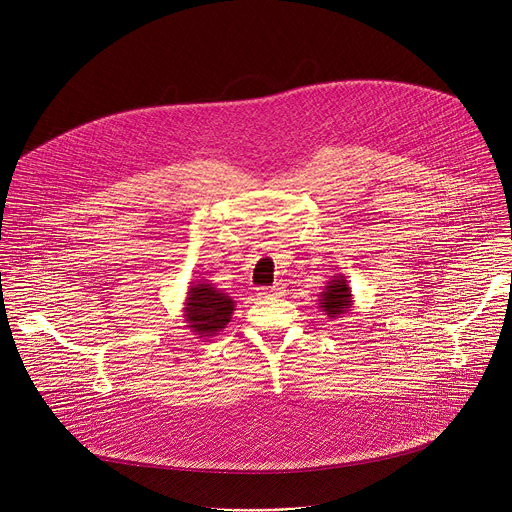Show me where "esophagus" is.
<instances>
[{
    "mask_svg": "<svg viewBox=\"0 0 512 512\" xmlns=\"http://www.w3.org/2000/svg\"><path fill=\"white\" fill-rule=\"evenodd\" d=\"M258 294H260L262 298H278V296L284 294V286H282V284H276V286H272V288H262Z\"/></svg>",
    "mask_w": 512,
    "mask_h": 512,
    "instance_id": "1",
    "label": "esophagus"
}]
</instances>
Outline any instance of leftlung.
I'll return each instance as SVG.
<instances>
[{"label":"left lung","instance_id":"8db88e82","mask_svg":"<svg viewBox=\"0 0 512 512\" xmlns=\"http://www.w3.org/2000/svg\"><path fill=\"white\" fill-rule=\"evenodd\" d=\"M319 309L329 319H341L353 309V294L345 274H335L323 292H319Z\"/></svg>","mask_w":512,"mask_h":512}]
</instances>
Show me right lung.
I'll return each mask as SVG.
<instances>
[{"label":"right lung","mask_w":512,"mask_h":512,"mask_svg":"<svg viewBox=\"0 0 512 512\" xmlns=\"http://www.w3.org/2000/svg\"><path fill=\"white\" fill-rule=\"evenodd\" d=\"M236 311V302L228 292L216 288L210 280L201 278L189 282L187 296L183 302L185 327L197 335V339L208 341L226 329Z\"/></svg>","instance_id":"right-lung-1"}]
</instances>
